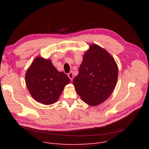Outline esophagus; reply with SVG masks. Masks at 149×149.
Wrapping results in <instances>:
<instances>
[{
	"label": "esophagus",
	"mask_w": 149,
	"mask_h": 149,
	"mask_svg": "<svg viewBox=\"0 0 149 149\" xmlns=\"http://www.w3.org/2000/svg\"><path fill=\"white\" fill-rule=\"evenodd\" d=\"M68 77H69V79L70 80H72V79H73V77H74V76H73V73L72 72H69V74H68Z\"/></svg>",
	"instance_id": "1"
}]
</instances>
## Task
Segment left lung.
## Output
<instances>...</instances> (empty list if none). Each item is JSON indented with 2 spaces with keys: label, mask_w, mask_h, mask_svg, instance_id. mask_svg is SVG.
<instances>
[{
  "label": "left lung",
  "mask_w": 149,
  "mask_h": 149,
  "mask_svg": "<svg viewBox=\"0 0 149 149\" xmlns=\"http://www.w3.org/2000/svg\"><path fill=\"white\" fill-rule=\"evenodd\" d=\"M118 74V67L111 54L98 45L92 44L84 55L73 84L84 102L97 106L111 95Z\"/></svg>",
  "instance_id": "8db88e82"
}]
</instances>
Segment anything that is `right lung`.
I'll list each match as a JSON object with an SVG mask.
<instances>
[{"mask_svg": "<svg viewBox=\"0 0 149 149\" xmlns=\"http://www.w3.org/2000/svg\"><path fill=\"white\" fill-rule=\"evenodd\" d=\"M25 81L31 95L38 102L51 104L59 98L70 81L63 72H58L51 60L38 57L28 69Z\"/></svg>", "mask_w": 149, "mask_h": 149, "instance_id": "add662e5", "label": "right lung"}]
</instances>
